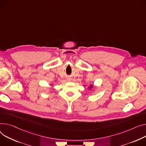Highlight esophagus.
<instances>
[{
    "instance_id": "34e87169",
    "label": "esophagus",
    "mask_w": 146,
    "mask_h": 146,
    "mask_svg": "<svg viewBox=\"0 0 146 146\" xmlns=\"http://www.w3.org/2000/svg\"><path fill=\"white\" fill-rule=\"evenodd\" d=\"M68 80H69V81H70V80H71V79H70V78H69V79H68Z\"/></svg>"
}]
</instances>
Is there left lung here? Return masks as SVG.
I'll list each match as a JSON object with an SVG mask.
<instances>
[{
  "label": "left lung",
  "instance_id": "1",
  "mask_svg": "<svg viewBox=\"0 0 146 146\" xmlns=\"http://www.w3.org/2000/svg\"><path fill=\"white\" fill-rule=\"evenodd\" d=\"M93 84H90L89 86H88V89H89V90H92V89L93 88Z\"/></svg>",
  "mask_w": 146,
  "mask_h": 146
}]
</instances>
